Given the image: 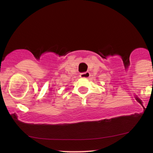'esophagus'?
<instances>
[{
	"mask_svg": "<svg viewBox=\"0 0 153 153\" xmlns=\"http://www.w3.org/2000/svg\"><path fill=\"white\" fill-rule=\"evenodd\" d=\"M80 78H88L90 77V73L89 72H85V73H80Z\"/></svg>",
	"mask_w": 153,
	"mask_h": 153,
	"instance_id": "esophagus-1",
	"label": "esophagus"
}]
</instances>
